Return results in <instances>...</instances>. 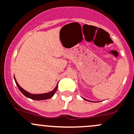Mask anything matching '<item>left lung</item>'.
Instances as JSON below:
<instances>
[{
    "label": "left lung",
    "mask_w": 134,
    "mask_h": 134,
    "mask_svg": "<svg viewBox=\"0 0 134 134\" xmlns=\"http://www.w3.org/2000/svg\"><path fill=\"white\" fill-rule=\"evenodd\" d=\"M85 100H86V99H85Z\"/></svg>",
    "instance_id": "8db88e82"
}]
</instances>
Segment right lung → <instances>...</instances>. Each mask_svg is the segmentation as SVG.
Returning a JSON list of instances; mask_svg holds the SVG:
<instances>
[{"instance_id": "obj_1", "label": "right lung", "mask_w": 134, "mask_h": 134, "mask_svg": "<svg viewBox=\"0 0 134 134\" xmlns=\"http://www.w3.org/2000/svg\"><path fill=\"white\" fill-rule=\"evenodd\" d=\"M14 79H15V78H14ZM15 82L16 85L18 86L19 90H20V92H21L24 96H25L26 97H29V98L32 99H34V100H44V99H48L51 98V97L54 96V93H55L57 89H58V85H57V86L54 88V90H52L50 92H48V93H42V94H32V93H29V92H27V91L23 90V88H22L18 84V83L17 82L15 79Z\"/></svg>"}]
</instances>
